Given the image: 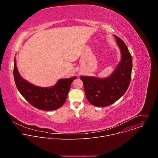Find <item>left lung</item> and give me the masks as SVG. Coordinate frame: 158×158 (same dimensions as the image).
<instances>
[{"label":"left lung","instance_id":"obj_1","mask_svg":"<svg viewBox=\"0 0 158 158\" xmlns=\"http://www.w3.org/2000/svg\"><path fill=\"white\" fill-rule=\"evenodd\" d=\"M114 36L121 54V61L114 72L103 79L80 76L87 101L97 107L108 106L117 101L126 92L131 82L132 56L122 39L115 35Z\"/></svg>","mask_w":158,"mask_h":158}]
</instances>
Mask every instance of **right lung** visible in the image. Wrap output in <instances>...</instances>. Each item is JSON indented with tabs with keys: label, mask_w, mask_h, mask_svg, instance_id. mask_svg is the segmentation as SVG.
<instances>
[{
	"label": "right lung",
	"mask_w": 158,
	"mask_h": 158,
	"mask_svg": "<svg viewBox=\"0 0 158 158\" xmlns=\"http://www.w3.org/2000/svg\"><path fill=\"white\" fill-rule=\"evenodd\" d=\"M14 77L16 87L21 95L32 106L43 110H54L65 102L73 81L76 77L60 79L52 87L36 86L24 80L20 75L14 58Z\"/></svg>",
	"instance_id": "add662e5"
}]
</instances>
